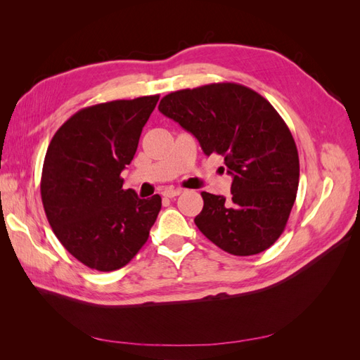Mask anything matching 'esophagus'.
I'll return each instance as SVG.
<instances>
[{
    "label": "esophagus",
    "mask_w": 360,
    "mask_h": 360,
    "mask_svg": "<svg viewBox=\"0 0 360 360\" xmlns=\"http://www.w3.org/2000/svg\"><path fill=\"white\" fill-rule=\"evenodd\" d=\"M183 191L181 189H172V188H167L165 191L162 192V195L165 198H174V197H177V195H180Z\"/></svg>",
    "instance_id": "34e87169"
}]
</instances>
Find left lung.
Segmentation results:
<instances>
[{
	"label": "left lung",
	"instance_id": "left-lung-1",
	"mask_svg": "<svg viewBox=\"0 0 360 360\" xmlns=\"http://www.w3.org/2000/svg\"><path fill=\"white\" fill-rule=\"evenodd\" d=\"M159 111L224 158L231 197L202 192L200 231L225 252L255 255L287 225L299 188V155L284 120L263 96L234 82L167 94Z\"/></svg>",
	"mask_w": 360,
	"mask_h": 360
}]
</instances>
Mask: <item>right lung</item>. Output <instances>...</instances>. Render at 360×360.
Returning a JSON list of instances; mask_svg holds the SVG:
<instances>
[{
	"label": "right lung",
	"mask_w": 360,
	"mask_h": 360,
	"mask_svg": "<svg viewBox=\"0 0 360 360\" xmlns=\"http://www.w3.org/2000/svg\"><path fill=\"white\" fill-rule=\"evenodd\" d=\"M158 101L156 94L84 108L51 139L41 202L61 245L86 267L122 269L156 222L159 195L141 200L135 191H124L122 171L132 162Z\"/></svg>",
	"instance_id": "right-lung-1"
}]
</instances>
